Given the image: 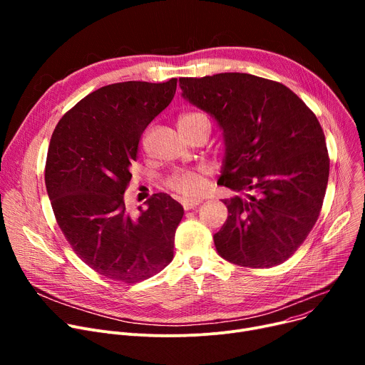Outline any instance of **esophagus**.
Listing matches in <instances>:
<instances>
[{
    "label": "esophagus",
    "instance_id": "obj_1",
    "mask_svg": "<svg viewBox=\"0 0 365 365\" xmlns=\"http://www.w3.org/2000/svg\"><path fill=\"white\" fill-rule=\"evenodd\" d=\"M201 204V201H182V205H183V208L185 210H194V208H197L198 205Z\"/></svg>",
    "mask_w": 365,
    "mask_h": 365
}]
</instances>
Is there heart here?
Instances as JSON below:
<instances>
[{"label":"heart","instance_id":"b5f03b06","mask_svg":"<svg viewBox=\"0 0 365 365\" xmlns=\"http://www.w3.org/2000/svg\"><path fill=\"white\" fill-rule=\"evenodd\" d=\"M201 124L210 127L207 117L201 112H183L178 118L179 128L189 130ZM208 173L210 170L207 167L180 170V171H176L175 175H171L167 179L165 185L171 192H175L180 198L186 201H195L201 198L205 192Z\"/></svg>","mask_w":365,"mask_h":365}]
</instances>
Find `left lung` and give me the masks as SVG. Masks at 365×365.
Masks as SVG:
<instances>
[{"mask_svg": "<svg viewBox=\"0 0 365 365\" xmlns=\"http://www.w3.org/2000/svg\"><path fill=\"white\" fill-rule=\"evenodd\" d=\"M179 86L223 130L219 183L244 194L222 200L229 216L215 234L217 253L244 267L284 263L312 231L329 183L315 113L289 87L250 73L180 78Z\"/></svg>", "mask_w": 365, "mask_h": 365, "instance_id": "8db88e82", "label": "left lung"}]
</instances>
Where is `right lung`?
I'll return each mask as SVG.
<instances>
[{
    "instance_id": "obj_1",
    "label": "right lung",
    "mask_w": 365,
    "mask_h": 365,
    "mask_svg": "<svg viewBox=\"0 0 365 365\" xmlns=\"http://www.w3.org/2000/svg\"><path fill=\"white\" fill-rule=\"evenodd\" d=\"M178 78L101 87L56 125L46 161V187L66 241L86 264L108 279L134 284L173 260L183 207L153 194L131 217L124 192L142 133L175 98Z\"/></svg>"
}]
</instances>
